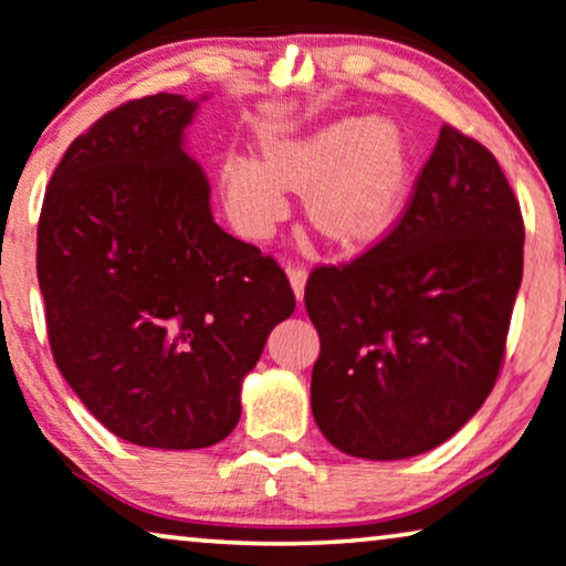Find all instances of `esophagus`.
<instances>
[{
  "mask_svg": "<svg viewBox=\"0 0 566 566\" xmlns=\"http://www.w3.org/2000/svg\"><path fill=\"white\" fill-rule=\"evenodd\" d=\"M286 274H290V284L294 294H297V300H302V294H305V282H307V269L302 264H286Z\"/></svg>",
  "mask_w": 566,
  "mask_h": 566,
  "instance_id": "34e87169",
  "label": "esophagus"
}]
</instances>
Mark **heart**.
<instances>
[{
    "mask_svg": "<svg viewBox=\"0 0 566 566\" xmlns=\"http://www.w3.org/2000/svg\"><path fill=\"white\" fill-rule=\"evenodd\" d=\"M261 156L230 150L220 161L228 214L249 238H264L284 218V189H307L313 226L346 249L379 241L408 205V143L377 117L346 115L307 135L269 138Z\"/></svg>",
    "mask_w": 566,
    "mask_h": 566,
    "instance_id": "b5f03b06",
    "label": "heart"
}]
</instances>
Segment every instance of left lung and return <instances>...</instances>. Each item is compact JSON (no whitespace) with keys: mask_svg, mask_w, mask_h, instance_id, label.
Here are the masks:
<instances>
[{"mask_svg":"<svg viewBox=\"0 0 566 566\" xmlns=\"http://www.w3.org/2000/svg\"><path fill=\"white\" fill-rule=\"evenodd\" d=\"M523 241L495 156L443 125L392 230L305 284L321 336L310 402L325 439L377 461L451 439L503 369Z\"/></svg>","mask_w":566,"mask_h":566,"instance_id":"8db88e82","label":"left lung"}]
</instances>
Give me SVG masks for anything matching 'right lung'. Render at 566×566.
<instances>
[{
	"label": "right lung",
	"mask_w": 566,
	"mask_h": 566,
	"mask_svg": "<svg viewBox=\"0 0 566 566\" xmlns=\"http://www.w3.org/2000/svg\"><path fill=\"white\" fill-rule=\"evenodd\" d=\"M195 109L166 92L109 109L66 148L38 220L55 366L107 431L154 449L226 439L294 313L284 269L212 220L181 148Z\"/></svg>",
	"instance_id": "add662e5"
}]
</instances>
